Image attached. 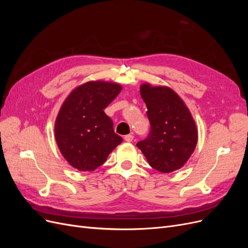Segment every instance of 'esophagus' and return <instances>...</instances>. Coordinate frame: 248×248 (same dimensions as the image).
Listing matches in <instances>:
<instances>
[{
	"label": "esophagus",
	"mask_w": 248,
	"mask_h": 248,
	"mask_svg": "<svg viewBox=\"0 0 248 248\" xmlns=\"http://www.w3.org/2000/svg\"><path fill=\"white\" fill-rule=\"evenodd\" d=\"M124 140H125L126 141L130 142V141H132V140H133V136H132V134H127V136L124 137Z\"/></svg>",
	"instance_id": "1"
}]
</instances>
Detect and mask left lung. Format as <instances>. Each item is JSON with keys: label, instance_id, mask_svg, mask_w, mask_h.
<instances>
[{"label": "left lung", "instance_id": "8db88e82", "mask_svg": "<svg viewBox=\"0 0 248 248\" xmlns=\"http://www.w3.org/2000/svg\"><path fill=\"white\" fill-rule=\"evenodd\" d=\"M147 106L150 132L137 146L150 166L160 172H171L189 159L198 142V130L189 109L169 87L140 86Z\"/></svg>", "mask_w": 248, "mask_h": 248}]
</instances>
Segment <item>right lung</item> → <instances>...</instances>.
I'll return each instance as SVG.
<instances>
[{
    "label": "right lung",
    "instance_id": "obj_1",
    "mask_svg": "<svg viewBox=\"0 0 248 248\" xmlns=\"http://www.w3.org/2000/svg\"><path fill=\"white\" fill-rule=\"evenodd\" d=\"M121 90L115 82L88 81L74 89L62 104L56 119L55 137L64 158L74 169L96 170L123 141L103 110Z\"/></svg>",
    "mask_w": 248,
    "mask_h": 248
}]
</instances>
